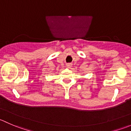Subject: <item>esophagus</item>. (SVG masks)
Segmentation results:
<instances>
[{
    "mask_svg": "<svg viewBox=\"0 0 131 131\" xmlns=\"http://www.w3.org/2000/svg\"><path fill=\"white\" fill-rule=\"evenodd\" d=\"M66 65H67V67H68V68H70V67H72V63H67V64H66Z\"/></svg>",
    "mask_w": 131,
    "mask_h": 131,
    "instance_id": "obj_1",
    "label": "esophagus"
}]
</instances>
